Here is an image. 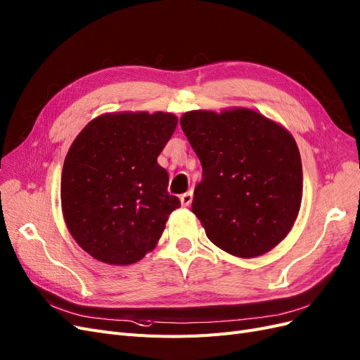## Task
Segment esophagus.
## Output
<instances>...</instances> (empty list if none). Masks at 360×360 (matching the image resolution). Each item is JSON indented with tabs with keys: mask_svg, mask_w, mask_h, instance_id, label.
Here are the masks:
<instances>
[{
	"mask_svg": "<svg viewBox=\"0 0 360 360\" xmlns=\"http://www.w3.org/2000/svg\"><path fill=\"white\" fill-rule=\"evenodd\" d=\"M192 200H193V195H192V192L183 193L181 197H180V202H181V205H183V207H189V205L192 204Z\"/></svg>",
	"mask_w": 360,
	"mask_h": 360,
	"instance_id": "34e87169",
	"label": "esophagus"
}]
</instances>
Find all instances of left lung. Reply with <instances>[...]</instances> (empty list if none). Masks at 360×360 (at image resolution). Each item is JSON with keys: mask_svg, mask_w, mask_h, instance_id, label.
<instances>
[{"mask_svg": "<svg viewBox=\"0 0 360 360\" xmlns=\"http://www.w3.org/2000/svg\"><path fill=\"white\" fill-rule=\"evenodd\" d=\"M180 124L202 165L192 212L209 240L238 258L278 246L302 202V160L292 135L249 108L189 111Z\"/></svg>", "mask_w": 360, "mask_h": 360, "instance_id": "8db88e82", "label": "left lung"}]
</instances>
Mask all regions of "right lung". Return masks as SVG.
Returning a JSON list of instances; mask_svg holds the SVG:
<instances>
[{"instance_id": "obj_1", "label": "right lung", "mask_w": 360, "mask_h": 360, "mask_svg": "<svg viewBox=\"0 0 360 360\" xmlns=\"http://www.w3.org/2000/svg\"><path fill=\"white\" fill-rule=\"evenodd\" d=\"M177 122L162 111L108 112L75 138L61 172V210L75 242L97 261L144 258L180 207L158 163Z\"/></svg>"}]
</instances>
